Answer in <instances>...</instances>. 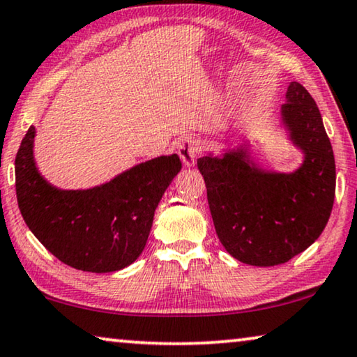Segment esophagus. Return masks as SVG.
<instances>
[{
    "label": "esophagus",
    "instance_id": "34e87169",
    "mask_svg": "<svg viewBox=\"0 0 357 357\" xmlns=\"http://www.w3.org/2000/svg\"><path fill=\"white\" fill-rule=\"evenodd\" d=\"M178 153L185 167H194L195 160H197L200 153L199 140L192 137V135H184L178 144Z\"/></svg>",
    "mask_w": 357,
    "mask_h": 357
}]
</instances>
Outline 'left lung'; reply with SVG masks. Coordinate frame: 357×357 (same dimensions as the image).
<instances>
[{"mask_svg":"<svg viewBox=\"0 0 357 357\" xmlns=\"http://www.w3.org/2000/svg\"><path fill=\"white\" fill-rule=\"evenodd\" d=\"M281 119L304 153L293 173L265 172L244 149L197 160L218 239L234 259L255 267L284 264L307 249L333 208V150L317 105L299 82L289 84Z\"/></svg>","mask_w":357,"mask_h":357,"instance_id":"obj_1","label":"left lung"}]
</instances>
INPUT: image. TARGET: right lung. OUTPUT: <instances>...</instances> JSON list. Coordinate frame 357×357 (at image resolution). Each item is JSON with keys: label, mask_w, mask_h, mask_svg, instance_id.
I'll use <instances>...</instances> for the list:
<instances>
[{"label": "right lung", "mask_w": 357, "mask_h": 357, "mask_svg": "<svg viewBox=\"0 0 357 357\" xmlns=\"http://www.w3.org/2000/svg\"><path fill=\"white\" fill-rule=\"evenodd\" d=\"M30 126L16 155V194L35 238L69 267L107 273L142 254L155 208L181 169L176 153L135 165L109 183L85 190L54 188L33 160Z\"/></svg>", "instance_id": "1"}]
</instances>
